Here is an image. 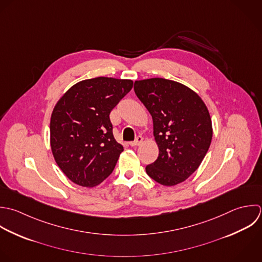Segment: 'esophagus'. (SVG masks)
Here are the masks:
<instances>
[{"label":"esophagus","instance_id":"esophagus-1","mask_svg":"<svg viewBox=\"0 0 262 262\" xmlns=\"http://www.w3.org/2000/svg\"><path fill=\"white\" fill-rule=\"evenodd\" d=\"M142 143H143V138H142L141 136H139V137L136 139V141L129 142V145H130L132 147H136V146H140Z\"/></svg>","mask_w":262,"mask_h":262}]
</instances>
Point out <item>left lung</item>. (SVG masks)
Returning a JSON list of instances; mask_svg holds the SVG:
<instances>
[{
  "label": "left lung",
  "instance_id": "8db88e82",
  "mask_svg": "<svg viewBox=\"0 0 262 262\" xmlns=\"http://www.w3.org/2000/svg\"><path fill=\"white\" fill-rule=\"evenodd\" d=\"M135 93L153 119L159 149L147 174L162 186L185 182L200 166L212 140V122L201 97L187 85L165 78L135 81Z\"/></svg>",
  "mask_w": 262,
  "mask_h": 262
}]
</instances>
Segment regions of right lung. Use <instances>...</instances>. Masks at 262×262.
Returning <instances> with one entry per match:
<instances>
[{
  "label": "right lung",
  "instance_id": "right-lung-1",
  "mask_svg": "<svg viewBox=\"0 0 262 262\" xmlns=\"http://www.w3.org/2000/svg\"><path fill=\"white\" fill-rule=\"evenodd\" d=\"M133 85L132 79H84L56 103L50 121L51 149L72 183L93 188L113 171L123 147L114 139L109 114Z\"/></svg>",
  "mask_w": 262,
  "mask_h": 262
}]
</instances>
